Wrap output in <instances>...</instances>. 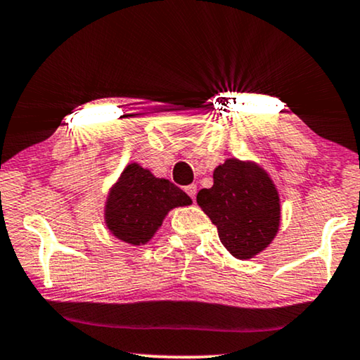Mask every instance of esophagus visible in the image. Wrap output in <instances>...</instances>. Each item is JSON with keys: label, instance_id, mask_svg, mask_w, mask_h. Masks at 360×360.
I'll return each instance as SVG.
<instances>
[{"label": "esophagus", "instance_id": "obj_1", "mask_svg": "<svg viewBox=\"0 0 360 360\" xmlns=\"http://www.w3.org/2000/svg\"><path fill=\"white\" fill-rule=\"evenodd\" d=\"M184 191H186V194H187V195H189L192 200H194V199H195V194H197V186H195V184L186 186V189H184Z\"/></svg>", "mask_w": 360, "mask_h": 360}]
</instances>
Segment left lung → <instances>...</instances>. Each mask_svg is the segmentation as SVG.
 Returning <instances> with one entry per match:
<instances>
[{
  "label": "left lung",
  "instance_id": "8db88e82",
  "mask_svg": "<svg viewBox=\"0 0 360 360\" xmlns=\"http://www.w3.org/2000/svg\"><path fill=\"white\" fill-rule=\"evenodd\" d=\"M197 204L236 259H251L274 240L281 197L269 173L251 160L226 158L214 169V186L197 192Z\"/></svg>",
  "mask_w": 360,
  "mask_h": 360
}]
</instances>
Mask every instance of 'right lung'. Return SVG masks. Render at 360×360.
<instances>
[{"label": "right lung", "mask_w": 360, "mask_h": 360, "mask_svg": "<svg viewBox=\"0 0 360 360\" xmlns=\"http://www.w3.org/2000/svg\"><path fill=\"white\" fill-rule=\"evenodd\" d=\"M191 204V197L171 181L156 178L139 163H129L110 186L104 224L117 240L141 246L155 236L171 210Z\"/></svg>", "instance_id": "obj_1"}]
</instances>
